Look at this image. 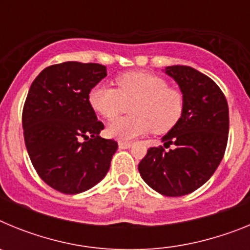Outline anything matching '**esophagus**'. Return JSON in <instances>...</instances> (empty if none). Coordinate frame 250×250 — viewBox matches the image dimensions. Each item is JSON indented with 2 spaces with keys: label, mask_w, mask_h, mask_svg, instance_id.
I'll use <instances>...</instances> for the list:
<instances>
[{
  "label": "esophagus",
  "mask_w": 250,
  "mask_h": 250,
  "mask_svg": "<svg viewBox=\"0 0 250 250\" xmlns=\"http://www.w3.org/2000/svg\"><path fill=\"white\" fill-rule=\"evenodd\" d=\"M129 147H131V143H123V141L119 143V149H129Z\"/></svg>",
  "instance_id": "obj_1"
}]
</instances>
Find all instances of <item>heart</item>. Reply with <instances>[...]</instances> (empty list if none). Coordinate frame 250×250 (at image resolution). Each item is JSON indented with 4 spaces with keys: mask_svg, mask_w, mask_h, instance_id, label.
<instances>
[{
    "mask_svg": "<svg viewBox=\"0 0 250 250\" xmlns=\"http://www.w3.org/2000/svg\"><path fill=\"white\" fill-rule=\"evenodd\" d=\"M118 89L106 83L94 86L89 94L92 109L114 119L131 106V116L112 120L106 134L127 143L149 131L164 134L173 129L184 111L182 91L169 87L160 76L149 72H127L116 79Z\"/></svg>",
    "mask_w": 250,
    "mask_h": 250,
    "instance_id": "b5f03b06",
    "label": "heart"
}]
</instances>
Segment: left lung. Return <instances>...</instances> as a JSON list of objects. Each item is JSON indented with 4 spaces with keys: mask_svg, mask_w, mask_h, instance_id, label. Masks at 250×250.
<instances>
[{
    "mask_svg": "<svg viewBox=\"0 0 250 250\" xmlns=\"http://www.w3.org/2000/svg\"><path fill=\"white\" fill-rule=\"evenodd\" d=\"M184 96V111L161 138L163 147H150L138 169L158 193L182 196L210 179L224 156L229 134V109L224 94L210 77L190 66L165 67Z\"/></svg>",
    "mask_w": 250,
    "mask_h": 250,
    "instance_id": "8db88e82",
    "label": "left lung"
}]
</instances>
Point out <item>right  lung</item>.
I'll return each instance as SVG.
<instances>
[{
  "label": "right lung",
  "mask_w": 250,
  "mask_h": 250,
  "mask_svg": "<svg viewBox=\"0 0 250 250\" xmlns=\"http://www.w3.org/2000/svg\"><path fill=\"white\" fill-rule=\"evenodd\" d=\"M106 75L100 63L67 61L42 70L28 90L22 112L26 149L40 178L55 190L83 193L109 171L118 143L99 136L104 124L89 103Z\"/></svg>",
  "instance_id": "add662e5"
}]
</instances>
